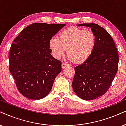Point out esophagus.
Returning <instances> with one entry per match:
<instances>
[{"label":"esophagus","mask_w":126,"mask_h":126,"mask_svg":"<svg viewBox=\"0 0 126 126\" xmlns=\"http://www.w3.org/2000/svg\"><path fill=\"white\" fill-rule=\"evenodd\" d=\"M66 66H68V64H67V63H63H63H62V68H65Z\"/></svg>","instance_id":"34e87169"}]
</instances>
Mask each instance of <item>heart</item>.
<instances>
[{
  "label": "heart",
  "mask_w": 126,
  "mask_h": 126,
  "mask_svg": "<svg viewBox=\"0 0 126 126\" xmlns=\"http://www.w3.org/2000/svg\"><path fill=\"white\" fill-rule=\"evenodd\" d=\"M96 41V35L91 30L72 27L62 31L58 38L50 39L49 47L56 58L64 55L67 49L68 58L80 63L90 57Z\"/></svg>",
  "instance_id": "heart-1"
}]
</instances>
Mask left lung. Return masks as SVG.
Segmentation results:
<instances>
[{
    "label": "left lung",
    "instance_id": "1",
    "mask_svg": "<svg viewBox=\"0 0 126 126\" xmlns=\"http://www.w3.org/2000/svg\"><path fill=\"white\" fill-rule=\"evenodd\" d=\"M89 27L96 35V44L90 57L74 67L73 88L82 99L90 101L104 95L110 87L118 69L119 55L109 33L96 24H81Z\"/></svg>",
    "mask_w": 126,
    "mask_h": 126
}]
</instances>
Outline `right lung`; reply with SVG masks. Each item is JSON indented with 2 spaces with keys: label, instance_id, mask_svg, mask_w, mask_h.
Listing matches in <instances>:
<instances>
[{
  "label": "right lung",
  "instance_id": "1",
  "mask_svg": "<svg viewBox=\"0 0 126 126\" xmlns=\"http://www.w3.org/2000/svg\"><path fill=\"white\" fill-rule=\"evenodd\" d=\"M64 24L32 23L14 39L9 55V70L18 91L31 99L49 93L62 70V62L50 55L49 43Z\"/></svg>",
  "mask_w": 126,
  "mask_h": 126
}]
</instances>
